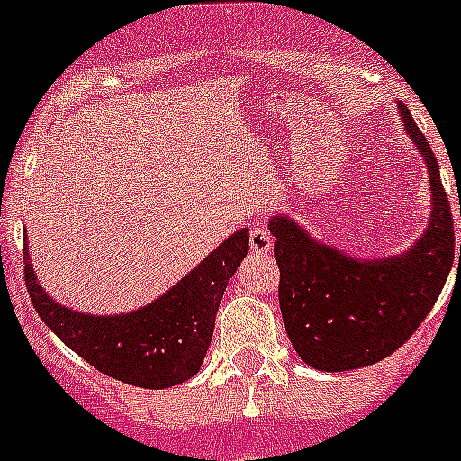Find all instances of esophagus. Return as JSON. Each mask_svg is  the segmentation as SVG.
Instances as JSON below:
<instances>
[{"label":"esophagus","mask_w":461,"mask_h":461,"mask_svg":"<svg viewBox=\"0 0 461 461\" xmlns=\"http://www.w3.org/2000/svg\"><path fill=\"white\" fill-rule=\"evenodd\" d=\"M248 239H250L248 243H250V250L255 252V255H264V252H268L270 248H273V236H270V231L266 230L264 225L252 227Z\"/></svg>","instance_id":"obj_1"}]
</instances>
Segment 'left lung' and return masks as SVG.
<instances>
[{
    "instance_id": "left-lung-1",
    "label": "left lung",
    "mask_w": 461,
    "mask_h": 461,
    "mask_svg": "<svg viewBox=\"0 0 461 461\" xmlns=\"http://www.w3.org/2000/svg\"><path fill=\"white\" fill-rule=\"evenodd\" d=\"M400 113L428 163L434 204L429 227L410 252L366 264L318 245L286 218L268 225L277 239L284 328L300 359L318 371H352L386 359L425 321L453 268V211L437 157L410 111L400 106Z\"/></svg>"
}]
</instances>
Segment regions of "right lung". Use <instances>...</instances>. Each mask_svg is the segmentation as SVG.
I'll return each instance as SVG.
<instances>
[{"mask_svg":"<svg viewBox=\"0 0 461 461\" xmlns=\"http://www.w3.org/2000/svg\"><path fill=\"white\" fill-rule=\"evenodd\" d=\"M245 255L248 230H239L166 295L122 316H88L54 303L36 282L27 243L24 282L47 328L90 366L124 384L167 389L200 371L227 282Z\"/></svg>","mask_w":461,"mask_h":461,"instance_id":"1","label":"right lung"}]
</instances>
